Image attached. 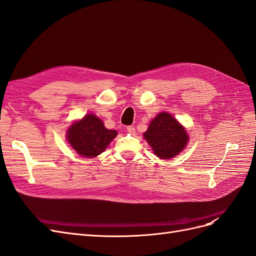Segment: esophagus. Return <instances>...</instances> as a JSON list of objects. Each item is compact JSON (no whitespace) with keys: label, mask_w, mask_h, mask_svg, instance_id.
Masks as SVG:
<instances>
[{"label":"esophagus","mask_w":256,"mask_h":256,"mask_svg":"<svg viewBox=\"0 0 256 256\" xmlns=\"http://www.w3.org/2000/svg\"><path fill=\"white\" fill-rule=\"evenodd\" d=\"M126 130H127V132L130 134H136V128L134 126H128Z\"/></svg>","instance_id":"34e87169"}]
</instances>
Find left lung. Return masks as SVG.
Here are the masks:
<instances>
[{"label":"left lung","instance_id":"obj_1","mask_svg":"<svg viewBox=\"0 0 256 256\" xmlns=\"http://www.w3.org/2000/svg\"><path fill=\"white\" fill-rule=\"evenodd\" d=\"M144 138L156 156L170 159L184 150L188 142V134L171 114L160 113L152 120Z\"/></svg>","mask_w":256,"mask_h":256}]
</instances>
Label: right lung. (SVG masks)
<instances>
[{
	"label": "right lung",
	"mask_w": 256,
	"mask_h": 256,
	"mask_svg": "<svg viewBox=\"0 0 256 256\" xmlns=\"http://www.w3.org/2000/svg\"><path fill=\"white\" fill-rule=\"evenodd\" d=\"M118 136V131L106 129L102 120L88 114L67 131V140L82 157H96L102 154Z\"/></svg>",
	"instance_id": "add662e5"
}]
</instances>
